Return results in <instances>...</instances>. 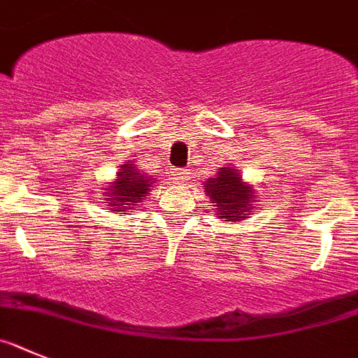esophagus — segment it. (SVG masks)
Segmentation results:
<instances>
[{"label":"esophagus","mask_w":358,"mask_h":358,"mask_svg":"<svg viewBox=\"0 0 358 358\" xmlns=\"http://www.w3.org/2000/svg\"><path fill=\"white\" fill-rule=\"evenodd\" d=\"M187 175H189V173H187L185 169H176L175 175H173V180H175L176 183H183L187 180Z\"/></svg>","instance_id":"34e87169"}]
</instances>
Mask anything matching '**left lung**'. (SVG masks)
<instances>
[{"mask_svg":"<svg viewBox=\"0 0 358 358\" xmlns=\"http://www.w3.org/2000/svg\"><path fill=\"white\" fill-rule=\"evenodd\" d=\"M203 192L215 208V217L223 223H243L255 212L259 201L255 187L244 182L234 166L219 167L217 173L203 183Z\"/></svg>","mask_w":358,"mask_h":358,"instance_id":"obj_1","label":"left lung"}]
</instances>
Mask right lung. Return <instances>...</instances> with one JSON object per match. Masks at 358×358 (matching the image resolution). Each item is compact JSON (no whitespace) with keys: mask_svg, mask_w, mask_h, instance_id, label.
<instances>
[{"mask_svg":"<svg viewBox=\"0 0 358 358\" xmlns=\"http://www.w3.org/2000/svg\"><path fill=\"white\" fill-rule=\"evenodd\" d=\"M157 180L146 175L135 162H127L119 166L114 180L107 182L101 189L103 203L107 210L114 214H128L135 210L150 194L151 187Z\"/></svg>","mask_w":358,"mask_h":358,"instance_id":"add662e5","label":"right lung"}]
</instances>
